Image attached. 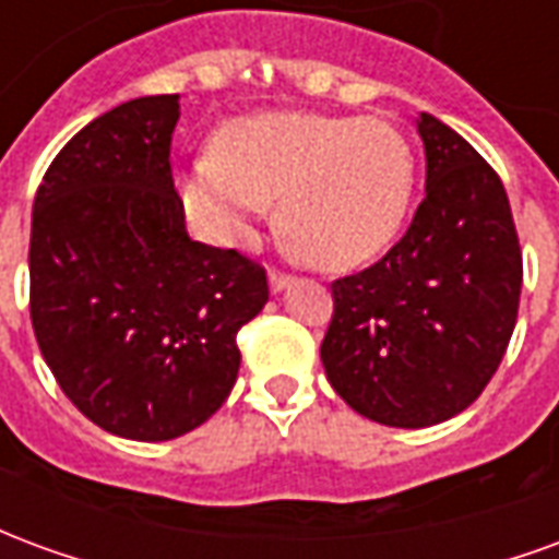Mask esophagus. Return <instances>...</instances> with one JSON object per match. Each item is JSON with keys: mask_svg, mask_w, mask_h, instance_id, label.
I'll return each mask as SVG.
<instances>
[{"mask_svg": "<svg viewBox=\"0 0 559 559\" xmlns=\"http://www.w3.org/2000/svg\"><path fill=\"white\" fill-rule=\"evenodd\" d=\"M293 281V275H287V272H278V269H269V287H272V293H281L287 284Z\"/></svg>", "mask_w": 559, "mask_h": 559, "instance_id": "obj_1", "label": "esophagus"}]
</instances>
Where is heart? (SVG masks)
Here are the masks:
<instances>
[{
	"label": "heart",
	"mask_w": 559,
	"mask_h": 559,
	"mask_svg": "<svg viewBox=\"0 0 559 559\" xmlns=\"http://www.w3.org/2000/svg\"><path fill=\"white\" fill-rule=\"evenodd\" d=\"M416 155L386 119L257 114L221 131L218 155L182 185L188 218L206 239L248 245L281 200L284 242L305 263L350 269L380 254L411 209Z\"/></svg>",
	"instance_id": "1"
}]
</instances>
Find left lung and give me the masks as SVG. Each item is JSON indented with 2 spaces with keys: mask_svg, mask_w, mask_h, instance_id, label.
Returning a JSON list of instances; mask_svg holds the SVG:
<instances>
[{
  "mask_svg": "<svg viewBox=\"0 0 559 559\" xmlns=\"http://www.w3.org/2000/svg\"><path fill=\"white\" fill-rule=\"evenodd\" d=\"M416 128L425 200L386 257L332 281L320 344L332 389L389 428H428L479 399L503 362L524 278L500 176L431 114Z\"/></svg>",
  "mask_w": 559,
  "mask_h": 559,
  "instance_id": "left-lung-1",
  "label": "left lung"
}]
</instances>
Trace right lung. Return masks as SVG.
<instances>
[{"label": "right lung", "instance_id": "right-lung-1", "mask_svg": "<svg viewBox=\"0 0 559 559\" xmlns=\"http://www.w3.org/2000/svg\"><path fill=\"white\" fill-rule=\"evenodd\" d=\"M179 95L107 110L68 140L35 194L29 314L44 362L86 419L173 440L218 411L236 332L269 302L266 269L194 242L173 188Z\"/></svg>", "mask_w": 559, "mask_h": 559}]
</instances>
